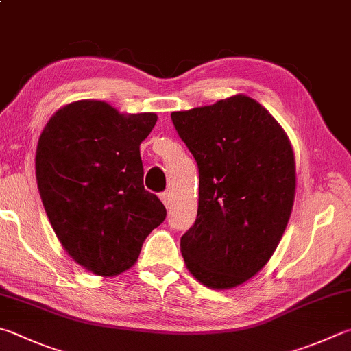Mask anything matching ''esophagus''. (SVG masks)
<instances>
[{"mask_svg":"<svg viewBox=\"0 0 351 351\" xmlns=\"http://www.w3.org/2000/svg\"><path fill=\"white\" fill-rule=\"evenodd\" d=\"M159 197H161V201L164 202V206L169 208L170 204H171V195H170V192H162L161 195H159Z\"/></svg>","mask_w":351,"mask_h":351,"instance_id":"esophagus-1","label":"esophagus"}]
</instances>
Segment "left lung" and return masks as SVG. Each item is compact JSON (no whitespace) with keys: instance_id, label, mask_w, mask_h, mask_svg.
I'll return each instance as SVG.
<instances>
[{"instance_id":"obj_1","label":"left lung","mask_w":351,"mask_h":351,"mask_svg":"<svg viewBox=\"0 0 351 351\" xmlns=\"http://www.w3.org/2000/svg\"><path fill=\"white\" fill-rule=\"evenodd\" d=\"M178 135L199 171L195 224L181 237L190 273L212 289H232L271 258L295 199V156L276 119L237 95L173 112Z\"/></svg>"}]
</instances>
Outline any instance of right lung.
Here are the masks:
<instances>
[{
	"instance_id": "right-lung-1",
	"label": "right lung",
	"mask_w": 351,
	"mask_h": 351,
	"mask_svg": "<svg viewBox=\"0 0 351 351\" xmlns=\"http://www.w3.org/2000/svg\"><path fill=\"white\" fill-rule=\"evenodd\" d=\"M156 119L121 114L104 101H76L50 118L38 141L36 182L50 224L70 256L95 275L130 269L167 215L144 189L139 155Z\"/></svg>"
}]
</instances>
